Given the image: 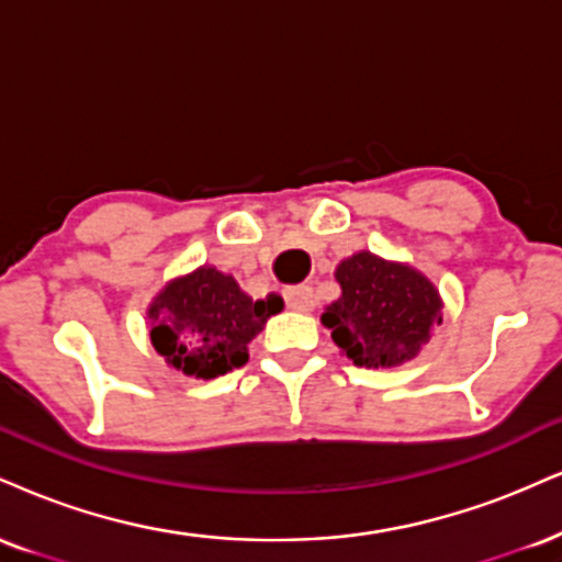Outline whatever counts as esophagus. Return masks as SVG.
<instances>
[{
    "instance_id": "esophagus-1",
    "label": "esophagus",
    "mask_w": 562,
    "mask_h": 562,
    "mask_svg": "<svg viewBox=\"0 0 562 562\" xmlns=\"http://www.w3.org/2000/svg\"><path fill=\"white\" fill-rule=\"evenodd\" d=\"M285 303L293 311H311L314 308V288L308 285H293V288H285Z\"/></svg>"
}]
</instances>
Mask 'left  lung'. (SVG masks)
<instances>
[{
    "label": "left lung",
    "instance_id": "left-lung-1",
    "mask_svg": "<svg viewBox=\"0 0 562 562\" xmlns=\"http://www.w3.org/2000/svg\"><path fill=\"white\" fill-rule=\"evenodd\" d=\"M335 280L342 293L324 308L322 324L356 367H401L442 322L437 288L408 263L358 251L337 263Z\"/></svg>",
    "mask_w": 562,
    "mask_h": 562
}]
</instances>
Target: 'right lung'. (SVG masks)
<instances>
[{"label":"right lung","instance_id":"add662e5","mask_svg":"<svg viewBox=\"0 0 562 562\" xmlns=\"http://www.w3.org/2000/svg\"><path fill=\"white\" fill-rule=\"evenodd\" d=\"M272 299L254 301L235 277L204 263L167 282L148 306L151 342L186 376L214 380L248 361V342L277 314Z\"/></svg>","mask_w":562,"mask_h":562}]
</instances>
